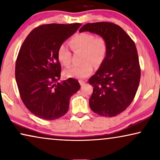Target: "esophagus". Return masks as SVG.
Returning <instances> with one entry per match:
<instances>
[{
	"label": "esophagus",
	"instance_id": "1",
	"mask_svg": "<svg viewBox=\"0 0 160 160\" xmlns=\"http://www.w3.org/2000/svg\"><path fill=\"white\" fill-rule=\"evenodd\" d=\"M87 82L86 81H84V80H80L79 81V84L81 86H84V85L85 84V83H86Z\"/></svg>",
	"mask_w": 160,
	"mask_h": 160
}]
</instances>
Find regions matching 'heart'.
<instances>
[{
    "label": "heart",
    "instance_id": "b5f03b06",
    "mask_svg": "<svg viewBox=\"0 0 160 160\" xmlns=\"http://www.w3.org/2000/svg\"><path fill=\"white\" fill-rule=\"evenodd\" d=\"M73 51H82L83 64L72 66L64 71L67 78H84L93 71V64L99 65L106 58V41L102 37H95L89 32H80L72 37L69 41ZM58 59L61 64L68 66L71 61V53L65 44L60 45L58 50Z\"/></svg>",
    "mask_w": 160,
    "mask_h": 160
}]
</instances>
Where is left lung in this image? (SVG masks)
<instances>
[{
	"mask_svg": "<svg viewBox=\"0 0 160 160\" xmlns=\"http://www.w3.org/2000/svg\"><path fill=\"white\" fill-rule=\"evenodd\" d=\"M85 31L101 36L108 47L103 62L89 79L93 87L89 107L100 116L115 117L130 106L138 88L141 68L136 47L125 31L113 23H87L79 30Z\"/></svg>",
	"mask_w": 160,
	"mask_h": 160,
	"instance_id": "8db88e82",
	"label": "left lung"
}]
</instances>
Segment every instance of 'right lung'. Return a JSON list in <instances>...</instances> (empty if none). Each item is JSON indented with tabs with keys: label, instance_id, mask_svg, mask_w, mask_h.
<instances>
[{
	"label": "right lung",
	"instance_id": "right-lung-1",
	"mask_svg": "<svg viewBox=\"0 0 160 160\" xmlns=\"http://www.w3.org/2000/svg\"><path fill=\"white\" fill-rule=\"evenodd\" d=\"M81 25H41L30 32L19 49L15 67L17 87L23 103L38 118L62 117L68 111L70 98L80 89L74 78L58 82L61 72L58 50Z\"/></svg>",
	"mask_w": 160,
	"mask_h": 160
}]
</instances>
